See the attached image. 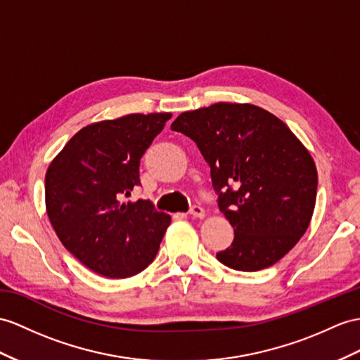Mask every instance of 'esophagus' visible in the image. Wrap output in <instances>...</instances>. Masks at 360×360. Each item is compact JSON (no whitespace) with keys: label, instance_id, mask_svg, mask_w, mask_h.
I'll return each instance as SVG.
<instances>
[{"label":"esophagus","instance_id":"esophagus-1","mask_svg":"<svg viewBox=\"0 0 360 360\" xmlns=\"http://www.w3.org/2000/svg\"><path fill=\"white\" fill-rule=\"evenodd\" d=\"M189 214H191V217H194V218H203L205 217V209L198 206V205H194V206H191Z\"/></svg>","mask_w":360,"mask_h":360}]
</instances>
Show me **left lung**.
Returning <instances> with one entry per match:
<instances>
[{"label":"left lung","mask_w":360,"mask_h":360,"mask_svg":"<svg viewBox=\"0 0 360 360\" xmlns=\"http://www.w3.org/2000/svg\"><path fill=\"white\" fill-rule=\"evenodd\" d=\"M171 129L194 140L233 227L232 244L217 253L221 264L257 271L295 248L311 220L318 172L283 120L255 105L221 102L181 112Z\"/></svg>","instance_id":"8db88e82"}]
</instances>
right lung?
I'll return each instance as SVG.
<instances>
[{"label":"right lung","instance_id":"1","mask_svg":"<svg viewBox=\"0 0 360 360\" xmlns=\"http://www.w3.org/2000/svg\"><path fill=\"white\" fill-rule=\"evenodd\" d=\"M169 112L128 114L76 133L46 174V206L60 243L108 278L137 275L154 261L171 217L151 201L122 203L140 185L143 153Z\"/></svg>","mask_w":360,"mask_h":360}]
</instances>
